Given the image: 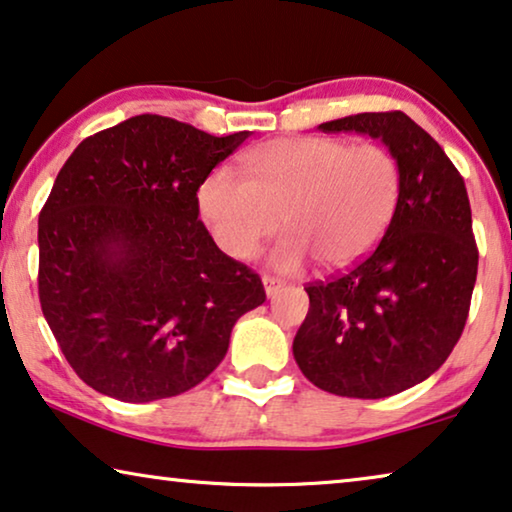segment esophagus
<instances>
[{
    "instance_id": "34e87169",
    "label": "esophagus",
    "mask_w": 512,
    "mask_h": 512,
    "mask_svg": "<svg viewBox=\"0 0 512 512\" xmlns=\"http://www.w3.org/2000/svg\"><path fill=\"white\" fill-rule=\"evenodd\" d=\"M263 286H265V295H268V298H272V295L277 293L281 286H284V281L274 279V277H270V274H265V277H263Z\"/></svg>"
}]
</instances>
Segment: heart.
I'll use <instances>...</instances> for the list:
<instances>
[{
    "mask_svg": "<svg viewBox=\"0 0 512 512\" xmlns=\"http://www.w3.org/2000/svg\"><path fill=\"white\" fill-rule=\"evenodd\" d=\"M244 177L214 170L198 191L201 212L228 256L251 258L281 228L277 270L358 263L383 238L399 198V166L376 143L302 136L270 140L242 157Z\"/></svg>",
    "mask_w": 512,
    "mask_h": 512,
    "instance_id": "1",
    "label": "heart"
}]
</instances>
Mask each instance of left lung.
Returning a JSON list of instances; mask_svg holds the SVG:
<instances>
[{
    "label": "left lung",
    "instance_id": "1",
    "mask_svg": "<svg viewBox=\"0 0 512 512\" xmlns=\"http://www.w3.org/2000/svg\"><path fill=\"white\" fill-rule=\"evenodd\" d=\"M379 138L399 166V198L365 261L309 284L293 339L302 374L339 397L381 399L425 381L453 351L469 316L478 247L462 175L402 110L321 124Z\"/></svg>",
    "mask_w": 512,
    "mask_h": 512
}]
</instances>
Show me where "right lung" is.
Here are the masks:
<instances>
[{
	"label": "right lung",
	"mask_w": 512,
	"mask_h": 512,
	"mask_svg": "<svg viewBox=\"0 0 512 512\" xmlns=\"http://www.w3.org/2000/svg\"><path fill=\"white\" fill-rule=\"evenodd\" d=\"M249 138L136 115L80 143L39 214V300L80 379L120 402L207 379L261 277L198 219L196 191Z\"/></svg>",
	"instance_id": "obj_1"
}]
</instances>
